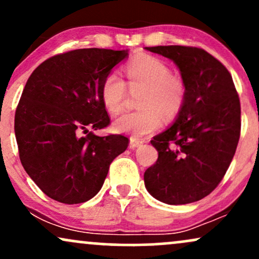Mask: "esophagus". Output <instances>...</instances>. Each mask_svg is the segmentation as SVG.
<instances>
[{"instance_id": "1", "label": "esophagus", "mask_w": 259, "mask_h": 259, "mask_svg": "<svg viewBox=\"0 0 259 259\" xmlns=\"http://www.w3.org/2000/svg\"><path fill=\"white\" fill-rule=\"evenodd\" d=\"M142 144H144V141H142V140H139V139H135V138H130V147H132V148L141 146Z\"/></svg>"}]
</instances>
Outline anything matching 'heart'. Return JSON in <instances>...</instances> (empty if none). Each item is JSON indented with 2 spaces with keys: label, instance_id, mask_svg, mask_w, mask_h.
Returning a JSON list of instances; mask_svg holds the SVG:
<instances>
[{
  "label": "heart",
  "instance_id": "b5f03b06",
  "mask_svg": "<svg viewBox=\"0 0 259 259\" xmlns=\"http://www.w3.org/2000/svg\"><path fill=\"white\" fill-rule=\"evenodd\" d=\"M127 85L132 90L142 89L138 111L123 113L114 120L119 133L142 138L156 132L165 119H173L183 108L186 99L184 79L170 73L162 59L150 55H140L125 67ZM126 84L117 73H109L101 86V100L108 112L119 113L126 99Z\"/></svg>",
  "mask_w": 259,
  "mask_h": 259
}]
</instances>
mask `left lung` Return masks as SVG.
I'll use <instances>...</instances> for the list:
<instances>
[{
  "instance_id": "8db88e82",
  "label": "left lung",
  "mask_w": 259,
  "mask_h": 259,
  "mask_svg": "<svg viewBox=\"0 0 259 259\" xmlns=\"http://www.w3.org/2000/svg\"><path fill=\"white\" fill-rule=\"evenodd\" d=\"M146 50L178 65L186 99L173 125L151 140L158 159L145 171V186L163 203L200 201L218 186L236 151L239 95L227 68L204 50L174 45Z\"/></svg>"
}]
</instances>
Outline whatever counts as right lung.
Returning a JSON list of instances; mask_svg holds the SVG:
<instances>
[{"label": "right lung", "instance_id": "1", "mask_svg": "<svg viewBox=\"0 0 259 259\" xmlns=\"http://www.w3.org/2000/svg\"><path fill=\"white\" fill-rule=\"evenodd\" d=\"M127 51L74 50L42 62L26 81L14 117L23 167L41 191L67 204L97 195L113 159L126 150L123 135L97 136L108 126L101 86Z\"/></svg>", "mask_w": 259, "mask_h": 259}]
</instances>
